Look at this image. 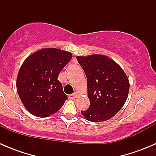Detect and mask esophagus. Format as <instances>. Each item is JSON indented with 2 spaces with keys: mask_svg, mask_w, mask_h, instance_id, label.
<instances>
[{
  "mask_svg": "<svg viewBox=\"0 0 156 156\" xmlns=\"http://www.w3.org/2000/svg\"><path fill=\"white\" fill-rule=\"evenodd\" d=\"M77 97V94L76 93H74L73 94H72V95H69V98L70 99V100H75V98Z\"/></svg>",
  "mask_w": 156,
  "mask_h": 156,
  "instance_id": "esophagus-1",
  "label": "esophagus"
}]
</instances>
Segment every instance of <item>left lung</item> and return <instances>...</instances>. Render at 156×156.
<instances>
[{
  "label": "left lung",
  "instance_id": "8db88e82",
  "mask_svg": "<svg viewBox=\"0 0 156 156\" xmlns=\"http://www.w3.org/2000/svg\"><path fill=\"white\" fill-rule=\"evenodd\" d=\"M87 80L90 106L81 114L88 121L112 119L125 104L129 92L128 78L115 61L103 55L77 56Z\"/></svg>",
  "mask_w": 156,
  "mask_h": 156
}]
</instances>
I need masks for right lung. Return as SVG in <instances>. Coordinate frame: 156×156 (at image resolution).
Masks as SVG:
<instances>
[{
    "label": "right lung",
    "instance_id": "add662e5",
    "mask_svg": "<svg viewBox=\"0 0 156 156\" xmlns=\"http://www.w3.org/2000/svg\"><path fill=\"white\" fill-rule=\"evenodd\" d=\"M69 52L46 48L29 56L20 69L17 92L26 109L37 117L59 111L68 99L58 75L72 59Z\"/></svg>",
    "mask_w": 156,
    "mask_h": 156
}]
</instances>
